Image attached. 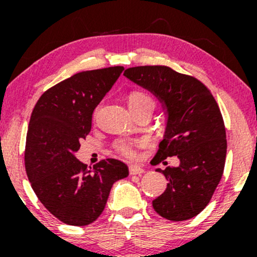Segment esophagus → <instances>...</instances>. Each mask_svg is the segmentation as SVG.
I'll list each match as a JSON object with an SVG mask.
<instances>
[{
	"mask_svg": "<svg viewBox=\"0 0 257 257\" xmlns=\"http://www.w3.org/2000/svg\"><path fill=\"white\" fill-rule=\"evenodd\" d=\"M129 173H131V175H141L143 173H145V169L140 166H131L129 167Z\"/></svg>",
	"mask_w": 257,
	"mask_h": 257,
	"instance_id": "obj_1",
	"label": "esophagus"
}]
</instances>
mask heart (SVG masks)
<instances>
[{
  "label": "heart",
  "mask_w": 257,
  "mask_h": 257,
  "mask_svg": "<svg viewBox=\"0 0 257 257\" xmlns=\"http://www.w3.org/2000/svg\"><path fill=\"white\" fill-rule=\"evenodd\" d=\"M129 108H137L145 105H155V101L149 94L143 90H134L128 95ZM116 150L125 157H134L135 156V143L132 140H119L116 144Z\"/></svg>",
  "instance_id": "obj_1"
}]
</instances>
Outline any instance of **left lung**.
<instances>
[{"label": "left lung", "mask_w": 257, "mask_h": 257, "mask_svg": "<svg viewBox=\"0 0 257 257\" xmlns=\"http://www.w3.org/2000/svg\"><path fill=\"white\" fill-rule=\"evenodd\" d=\"M124 76L152 93L166 111L157 163L173 156L180 161L176 168L156 169L168 185L153 209L170 221L192 219L208 205L225 168L226 131L217 102L202 82L168 66L131 67Z\"/></svg>", "instance_id": "1"}]
</instances>
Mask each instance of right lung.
Returning a JSON list of instances; mask_svg holds the SVG:
<instances>
[{"instance_id": "1", "label": "right lung", "mask_w": 257, "mask_h": 257, "mask_svg": "<svg viewBox=\"0 0 257 257\" xmlns=\"http://www.w3.org/2000/svg\"><path fill=\"white\" fill-rule=\"evenodd\" d=\"M124 67L78 72L44 91L29 123L25 168L32 190L64 223L85 226L104 211L112 185L128 167L107 158L93 168L76 158L79 141L91 129V116Z\"/></svg>"}]
</instances>
